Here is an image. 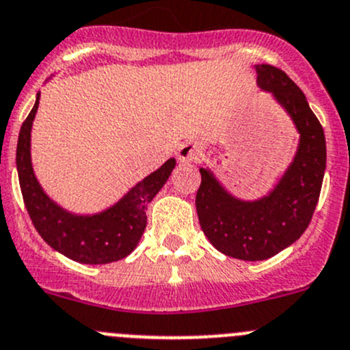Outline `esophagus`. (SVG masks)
I'll return each mask as SVG.
<instances>
[{
	"label": "esophagus",
	"instance_id": "1",
	"mask_svg": "<svg viewBox=\"0 0 350 350\" xmlns=\"http://www.w3.org/2000/svg\"><path fill=\"white\" fill-rule=\"evenodd\" d=\"M203 155V147L202 144H196V142H186L181 145L178 152V159L181 162H195L198 161Z\"/></svg>",
	"mask_w": 350,
	"mask_h": 350
}]
</instances>
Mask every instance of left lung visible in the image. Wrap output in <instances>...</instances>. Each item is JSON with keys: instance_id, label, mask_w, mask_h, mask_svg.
<instances>
[{"instance_id": "1", "label": "left lung", "mask_w": 350, "mask_h": 350, "mask_svg": "<svg viewBox=\"0 0 350 350\" xmlns=\"http://www.w3.org/2000/svg\"><path fill=\"white\" fill-rule=\"evenodd\" d=\"M258 85L286 107L301 135L294 162L265 198L241 202L230 196L206 169H200L196 191L200 226L210 243L227 256L267 260L299 239L320 198L327 165V145L320 121L303 90L272 64H260Z\"/></svg>"}]
</instances>
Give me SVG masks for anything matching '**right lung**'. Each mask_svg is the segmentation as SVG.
Segmentation results:
<instances>
[{
  "instance_id": "obj_1",
  "label": "right lung",
  "mask_w": 350,
  "mask_h": 350,
  "mask_svg": "<svg viewBox=\"0 0 350 350\" xmlns=\"http://www.w3.org/2000/svg\"><path fill=\"white\" fill-rule=\"evenodd\" d=\"M37 107L39 94L20 128L16 145L20 189L33 227L51 247L78 263L103 265L128 256L137 247L147 226V205L167 181L176 161L169 159L106 212L92 217L71 215L47 198L33 176L30 164V128Z\"/></svg>"
}]
</instances>
